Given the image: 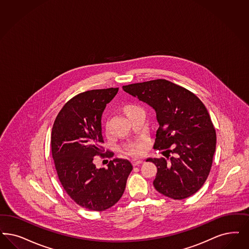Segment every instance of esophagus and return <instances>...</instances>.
Wrapping results in <instances>:
<instances>
[{"label": "esophagus", "instance_id": "1", "mask_svg": "<svg viewBox=\"0 0 249 249\" xmlns=\"http://www.w3.org/2000/svg\"><path fill=\"white\" fill-rule=\"evenodd\" d=\"M142 163V161L140 160V159H132V160H131V163H132L133 166L139 165V164H141Z\"/></svg>", "mask_w": 249, "mask_h": 249}]
</instances>
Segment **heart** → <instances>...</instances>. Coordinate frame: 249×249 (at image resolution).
<instances>
[{"label": "heart", "instance_id": "1", "mask_svg": "<svg viewBox=\"0 0 249 249\" xmlns=\"http://www.w3.org/2000/svg\"><path fill=\"white\" fill-rule=\"evenodd\" d=\"M133 106H126L124 107V111L127 114L128 112L133 108ZM143 149V142H137L134 143H130L129 145L126 146V151L129 155H139Z\"/></svg>", "mask_w": 249, "mask_h": 249}]
</instances>
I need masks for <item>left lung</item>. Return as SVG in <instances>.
<instances>
[{
  "label": "left lung",
  "mask_w": 249,
  "mask_h": 249,
  "mask_svg": "<svg viewBox=\"0 0 249 249\" xmlns=\"http://www.w3.org/2000/svg\"><path fill=\"white\" fill-rule=\"evenodd\" d=\"M122 88L155 110L159 128L154 148L173 155L168 161L146 160L157 167L155 189L173 199L195 194L210 174L216 148V132L205 106L186 88L164 79Z\"/></svg>",
  "instance_id": "1"
}]
</instances>
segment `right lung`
<instances>
[{"label":"right lung","instance_id":"obj_1","mask_svg":"<svg viewBox=\"0 0 249 249\" xmlns=\"http://www.w3.org/2000/svg\"><path fill=\"white\" fill-rule=\"evenodd\" d=\"M119 88L96 89L77 94L64 105L54 121L52 157L60 183L78 205L102 212L123 195L132 164L115 158L107 168H96L95 155L104 154L101 119Z\"/></svg>","mask_w":249,"mask_h":249}]
</instances>
